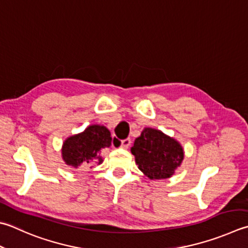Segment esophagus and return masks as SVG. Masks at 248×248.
I'll list each match as a JSON object with an SVG mask.
<instances>
[{
  "label": "esophagus",
  "mask_w": 248,
  "mask_h": 248,
  "mask_svg": "<svg viewBox=\"0 0 248 248\" xmlns=\"http://www.w3.org/2000/svg\"><path fill=\"white\" fill-rule=\"evenodd\" d=\"M130 143H132V140H130V138H126L123 140L122 143H121V147H122L123 149H128Z\"/></svg>",
  "instance_id": "esophagus-1"
}]
</instances>
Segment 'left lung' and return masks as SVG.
Here are the masks:
<instances>
[{"label":"left lung","instance_id":"1","mask_svg":"<svg viewBox=\"0 0 248 248\" xmlns=\"http://www.w3.org/2000/svg\"><path fill=\"white\" fill-rule=\"evenodd\" d=\"M132 153L139 170L150 179L170 178L184 160L180 144L153 128L142 130L135 140Z\"/></svg>","mask_w":248,"mask_h":248}]
</instances>
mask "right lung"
Instances as JSON below:
<instances>
[{"mask_svg":"<svg viewBox=\"0 0 248 248\" xmlns=\"http://www.w3.org/2000/svg\"><path fill=\"white\" fill-rule=\"evenodd\" d=\"M111 134L105 126L92 125L83 133L69 137L63 142L62 158L67 165L78 167L91 162L102 163L101 150L111 146Z\"/></svg>","mask_w":248,"mask_h":248,"instance_id":"1","label":"right lung"}]
</instances>
